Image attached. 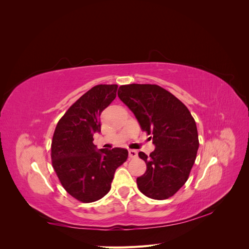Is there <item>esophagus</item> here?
Returning <instances> with one entry per match:
<instances>
[{
  "label": "esophagus",
  "instance_id": "34e87169",
  "mask_svg": "<svg viewBox=\"0 0 249 249\" xmlns=\"http://www.w3.org/2000/svg\"><path fill=\"white\" fill-rule=\"evenodd\" d=\"M137 156H138L137 150H135V149H130L129 150V157L131 158V159H134V158H137Z\"/></svg>",
  "mask_w": 249,
  "mask_h": 249
}]
</instances>
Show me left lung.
Returning <instances> with one entry per match:
<instances>
[{
    "mask_svg": "<svg viewBox=\"0 0 249 249\" xmlns=\"http://www.w3.org/2000/svg\"><path fill=\"white\" fill-rule=\"evenodd\" d=\"M118 97L136 116L143 131L152 135L155 150L146 171L137 178L139 190L153 199H166L187 182L199 146L197 127L190 111L167 90L150 84L123 85Z\"/></svg>",
    "mask_w": 249,
    "mask_h": 249,
    "instance_id": "left-lung-1",
    "label": "left lung"
}]
</instances>
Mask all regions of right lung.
Returning a JSON list of instances; mask_svg holds the SVG:
<instances>
[{"label": "right lung", "mask_w": 249, "mask_h": 249, "mask_svg": "<svg viewBox=\"0 0 249 249\" xmlns=\"http://www.w3.org/2000/svg\"><path fill=\"white\" fill-rule=\"evenodd\" d=\"M117 85H96L83 94L59 120L52 141V164L60 183L82 202L101 199L111 189L115 170L127 159L125 148L99 149L101 114L116 97Z\"/></svg>", "instance_id": "right-lung-1"}]
</instances>
